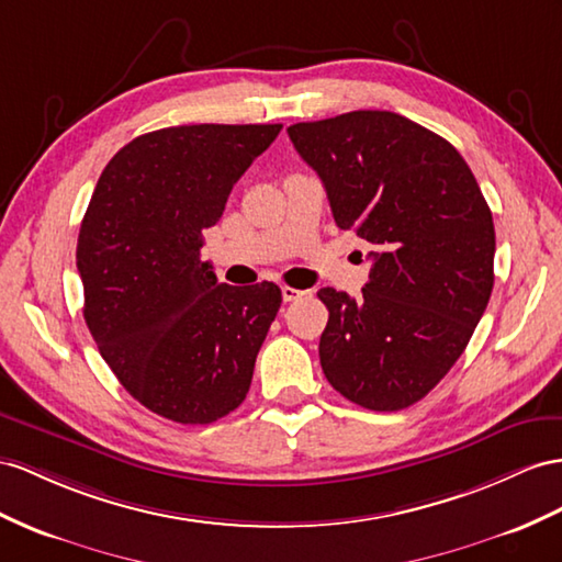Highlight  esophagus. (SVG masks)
<instances>
[{
  "mask_svg": "<svg viewBox=\"0 0 562 562\" xmlns=\"http://www.w3.org/2000/svg\"><path fill=\"white\" fill-rule=\"evenodd\" d=\"M301 296H306V292H301V290H294V286H282V299L284 301H296V299H301Z\"/></svg>",
  "mask_w": 562,
  "mask_h": 562,
  "instance_id": "1",
  "label": "esophagus"
}]
</instances>
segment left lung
Returning <instances> with one entry per match:
<instances>
[{"mask_svg": "<svg viewBox=\"0 0 562 562\" xmlns=\"http://www.w3.org/2000/svg\"><path fill=\"white\" fill-rule=\"evenodd\" d=\"M341 229L366 239L363 294L325 286L327 382L392 413L435 390L465 351L494 286L492 211L451 142L392 111L286 127Z\"/></svg>", "mask_w": 562, "mask_h": 562, "instance_id": "obj_1", "label": "left lung"}]
</instances>
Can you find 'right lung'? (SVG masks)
I'll list each match as a JSON object with an SVG mask.
<instances>
[{"label": "right lung", "instance_id": "add662e5", "mask_svg": "<svg viewBox=\"0 0 562 562\" xmlns=\"http://www.w3.org/2000/svg\"><path fill=\"white\" fill-rule=\"evenodd\" d=\"M282 125H178L139 135L99 178L78 237L85 323L144 408L209 425L247 398L278 284L233 286L201 261L235 182Z\"/></svg>", "mask_w": 562, "mask_h": 562}]
</instances>
